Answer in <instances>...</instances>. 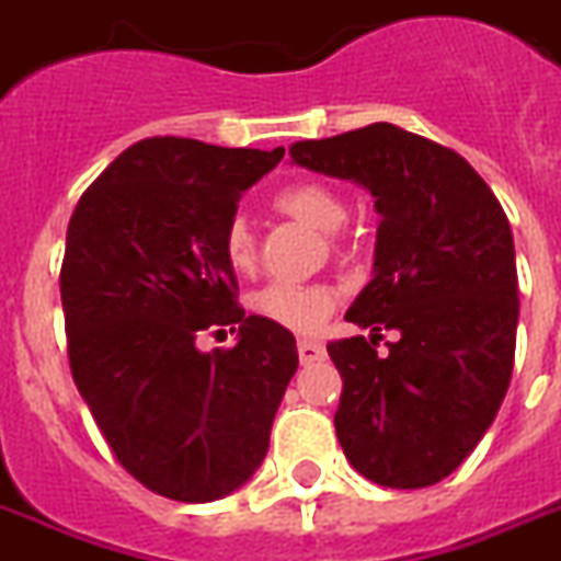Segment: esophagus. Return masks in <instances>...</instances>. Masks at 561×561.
Returning <instances> with one entry per match:
<instances>
[{"mask_svg": "<svg viewBox=\"0 0 561 561\" xmlns=\"http://www.w3.org/2000/svg\"><path fill=\"white\" fill-rule=\"evenodd\" d=\"M298 357H301L304 366L319 363V359H324V345H321V342H312V340H298Z\"/></svg>", "mask_w": 561, "mask_h": 561, "instance_id": "esophagus-1", "label": "esophagus"}]
</instances>
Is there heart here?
<instances>
[{"mask_svg": "<svg viewBox=\"0 0 561 561\" xmlns=\"http://www.w3.org/2000/svg\"><path fill=\"white\" fill-rule=\"evenodd\" d=\"M275 207L289 219L301 221L319 233H336L348 221V204L333 186L321 181H298L275 195ZM221 254L240 275H251L257 266V237L242 216L225 225ZM340 304V289L330 284H289L272 280L249 295V310L263 321L293 333L319 330Z\"/></svg>", "mask_w": 561, "mask_h": 561, "instance_id": "obj_1", "label": "heart"}]
</instances>
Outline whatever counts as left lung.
Masks as SVG:
<instances>
[{
  "label": "left lung",
  "instance_id": "1",
  "mask_svg": "<svg viewBox=\"0 0 561 561\" xmlns=\"http://www.w3.org/2000/svg\"><path fill=\"white\" fill-rule=\"evenodd\" d=\"M298 167L357 181L380 213L375 277L345 319L371 328L328 345L342 375L333 415L345 457L389 489L457 471L510 389L518 272L510 219L454 149L375 123L289 146ZM380 329H398L389 355Z\"/></svg>",
  "mask_w": 561,
  "mask_h": 561
}]
</instances>
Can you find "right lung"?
Returning <instances> with one entry per match:
<instances>
[{"label": "right lung", "mask_w": 561, "mask_h": 561, "mask_svg": "<svg viewBox=\"0 0 561 561\" xmlns=\"http://www.w3.org/2000/svg\"><path fill=\"white\" fill-rule=\"evenodd\" d=\"M280 158L149 137L69 219L60 304L72 380L119 466L169 501H219L257 471L298 368L293 333L245 316L221 254L242 193ZM210 327H240L241 342L202 355L194 342Z\"/></svg>", "instance_id": "add662e5"}]
</instances>
